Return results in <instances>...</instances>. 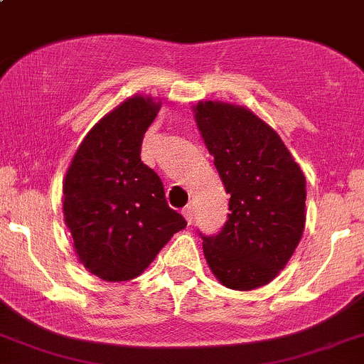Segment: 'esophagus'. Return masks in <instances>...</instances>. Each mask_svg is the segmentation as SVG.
<instances>
[{
	"mask_svg": "<svg viewBox=\"0 0 364 364\" xmlns=\"http://www.w3.org/2000/svg\"><path fill=\"white\" fill-rule=\"evenodd\" d=\"M181 214L185 215V219H186V223H188V225H191V221H193V207H190V205H186L185 209L181 210Z\"/></svg>",
	"mask_w": 364,
	"mask_h": 364,
	"instance_id": "34e87169",
	"label": "esophagus"
}]
</instances>
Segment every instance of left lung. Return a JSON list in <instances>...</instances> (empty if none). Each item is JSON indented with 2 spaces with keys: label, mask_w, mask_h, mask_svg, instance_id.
I'll return each instance as SVG.
<instances>
[{
  "label": "left lung",
  "mask_w": 364,
  "mask_h": 364,
  "mask_svg": "<svg viewBox=\"0 0 364 364\" xmlns=\"http://www.w3.org/2000/svg\"><path fill=\"white\" fill-rule=\"evenodd\" d=\"M195 121L230 193V214L203 255L233 290L267 285L297 249L306 225V178L277 131L254 112L198 102Z\"/></svg>",
  "instance_id": "8db88e82"
}]
</instances>
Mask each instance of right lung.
Returning a JSON list of instances; mask_svg holds the SVG:
<instances>
[{
    "label": "right lung",
    "mask_w": 364,
    "mask_h": 364,
    "mask_svg": "<svg viewBox=\"0 0 364 364\" xmlns=\"http://www.w3.org/2000/svg\"><path fill=\"white\" fill-rule=\"evenodd\" d=\"M161 102L127 98L95 124L63 179V215L81 264L105 282L136 278L185 218L141 162V143Z\"/></svg>",
    "instance_id": "add662e5"
}]
</instances>
